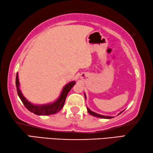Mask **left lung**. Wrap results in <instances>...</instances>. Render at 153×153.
<instances>
[{
	"label": "left lung",
	"mask_w": 153,
	"mask_h": 153,
	"mask_svg": "<svg viewBox=\"0 0 153 153\" xmlns=\"http://www.w3.org/2000/svg\"><path fill=\"white\" fill-rule=\"evenodd\" d=\"M84 95H85V100L87 99V96H86V94L85 93H84ZM87 111H88L89 113L90 114L93 115V116L94 117H98V118H102V119H112L114 117H112V116H106V115H102V114H97L96 113V112H95L94 111H92L90 110L88 107H87ZM123 112V111H121V112H119V113L118 114V115H119L121 113H122V112Z\"/></svg>",
	"instance_id": "8db88e82"
}]
</instances>
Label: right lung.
Masks as SVG:
<instances>
[{
  "mask_svg": "<svg viewBox=\"0 0 153 153\" xmlns=\"http://www.w3.org/2000/svg\"><path fill=\"white\" fill-rule=\"evenodd\" d=\"M16 88L17 94L19 97L20 100H22V103L26 106V108L31 112H33L34 114L37 115H42V116H47V115L56 114L57 112H59L63 108L65 100H66V96L68 92L71 91L72 87L76 84V81H71L68 83H67L66 85H64L62 89L61 93H60L58 98L55 100L53 102L50 103L44 104H34L32 102H29L26 97L22 94L21 89H20V84L19 81L18 72H17L16 80Z\"/></svg>",
  "mask_w": 153,
  "mask_h": 153,
  "instance_id": "add662e5",
  "label": "right lung"
}]
</instances>
